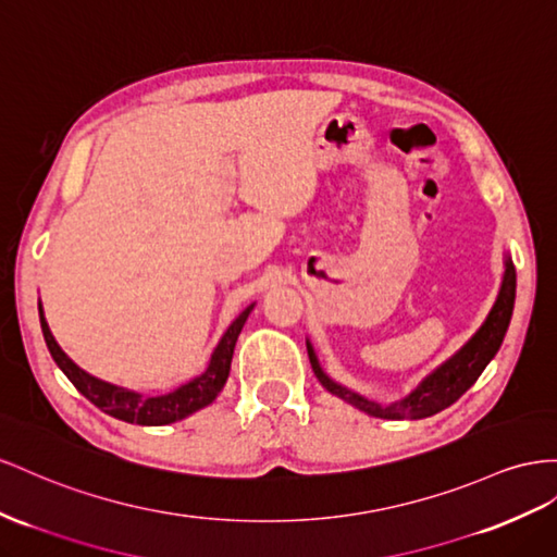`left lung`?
I'll return each mask as SVG.
<instances>
[{"label": "left lung", "mask_w": 557, "mask_h": 557, "mask_svg": "<svg viewBox=\"0 0 557 557\" xmlns=\"http://www.w3.org/2000/svg\"><path fill=\"white\" fill-rule=\"evenodd\" d=\"M513 302H516V269L506 260V272L502 281V290L497 302H494L487 321L483 327L463 344V347L443 363L438 370L431 372L429 377L419 384L412 394L400 400V403H391V405H380L374 400H368L363 396L354 394V391L344 388L335 384L327 374L321 370L319 358H315L311 344L307 342V351L313 374L319 377V382L335 394L337 398L351 403L354 408L368 412L370 417H380V419H424L435 412L445 410L447 405H453L461 394H466V388H471L475 380L480 377V372L485 370V366L494 358V354L499 351L504 335L510 323V313H513Z\"/></svg>", "instance_id": "left-lung-1"}]
</instances>
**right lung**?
I'll return each instance as SVG.
<instances>
[{
    "label": "right lung",
    "instance_id": "add662e5",
    "mask_svg": "<svg viewBox=\"0 0 557 557\" xmlns=\"http://www.w3.org/2000/svg\"><path fill=\"white\" fill-rule=\"evenodd\" d=\"M250 309L252 305L246 311L238 313V319L227 327V333L222 335L213 356H210V363L203 374H199L197 380L187 382L185 386L175 388L173 394L157 396V398H143L140 394H135V391H126L122 386L100 382L91 377V374H86L82 368L72 363L63 349L58 347V342L53 339L49 330V323L44 319L41 307H39V321H41L44 339H47V347L58 368L67 374V380L77 386L79 394H84L88 400H91L96 408L128 424L161 426V424H173L177 419H185L187 414L197 412L215 400L224 382L230 377L236 339H238V333H242Z\"/></svg>",
    "mask_w": 557,
    "mask_h": 557
}]
</instances>
